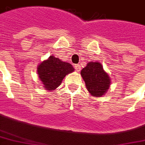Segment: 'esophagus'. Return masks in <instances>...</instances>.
Listing matches in <instances>:
<instances>
[{
  "instance_id": "obj_1",
  "label": "esophagus",
  "mask_w": 145,
  "mask_h": 145,
  "mask_svg": "<svg viewBox=\"0 0 145 145\" xmlns=\"http://www.w3.org/2000/svg\"><path fill=\"white\" fill-rule=\"evenodd\" d=\"M74 68H75V70L77 71H80L81 67H80V65H74Z\"/></svg>"
}]
</instances>
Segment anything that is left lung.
Returning a JSON list of instances; mask_svg holds the SVG:
<instances>
[{
  "instance_id": "left-lung-1",
  "label": "left lung",
  "mask_w": 145,
  "mask_h": 145,
  "mask_svg": "<svg viewBox=\"0 0 145 145\" xmlns=\"http://www.w3.org/2000/svg\"><path fill=\"white\" fill-rule=\"evenodd\" d=\"M86 87L93 97H101L109 88L111 79L99 62H89L80 71Z\"/></svg>"
}]
</instances>
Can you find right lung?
I'll return each mask as SVG.
<instances>
[{
	"label": "right lung",
	"instance_id": "add662e5",
	"mask_svg": "<svg viewBox=\"0 0 145 145\" xmlns=\"http://www.w3.org/2000/svg\"><path fill=\"white\" fill-rule=\"evenodd\" d=\"M74 70V68L70 63L62 61L53 55L43 61L37 68L39 78L47 90H55L61 84L65 76Z\"/></svg>",
	"mask_w": 145,
	"mask_h": 145
}]
</instances>
